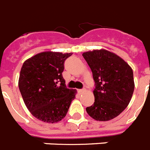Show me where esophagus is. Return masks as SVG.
<instances>
[{
  "label": "esophagus",
  "instance_id": "34e87169",
  "mask_svg": "<svg viewBox=\"0 0 150 150\" xmlns=\"http://www.w3.org/2000/svg\"><path fill=\"white\" fill-rule=\"evenodd\" d=\"M85 91V89H78V92H79V94H82L83 92H84Z\"/></svg>",
  "mask_w": 150,
  "mask_h": 150
}]
</instances>
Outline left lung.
<instances>
[{
  "instance_id": "obj_1",
  "label": "left lung",
  "mask_w": 150,
  "mask_h": 150,
  "mask_svg": "<svg viewBox=\"0 0 150 150\" xmlns=\"http://www.w3.org/2000/svg\"><path fill=\"white\" fill-rule=\"evenodd\" d=\"M95 83V102L86 112L97 121H109L129 104L134 89L133 71L122 58L106 50L83 52Z\"/></svg>"
}]
</instances>
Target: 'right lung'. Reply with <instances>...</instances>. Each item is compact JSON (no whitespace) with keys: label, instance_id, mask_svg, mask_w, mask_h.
Listing matches in <instances>:
<instances>
[{"label":"right lung","instance_id":"right-lung-1","mask_svg":"<svg viewBox=\"0 0 150 150\" xmlns=\"http://www.w3.org/2000/svg\"><path fill=\"white\" fill-rule=\"evenodd\" d=\"M71 55L43 52L23 63L18 88L28 110L40 121H61L75 98L76 90L67 88L62 76L64 61Z\"/></svg>","mask_w":150,"mask_h":150}]
</instances>
